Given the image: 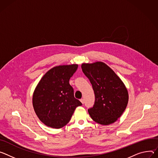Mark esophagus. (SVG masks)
<instances>
[{"instance_id":"esophagus-1","label":"esophagus","mask_w":158,"mask_h":158,"mask_svg":"<svg viewBox=\"0 0 158 158\" xmlns=\"http://www.w3.org/2000/svg\"><path fill=\"white\" fill-rule=\"evenodd\" d=\"M80 102L83 104L84 103V99L83 98H81V99H80Z\"/></svg>"}]
</instances>
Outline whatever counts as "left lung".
Here are the masks:
<instances>
[{
    "instance_id": "1",
    "label": "left lung",
    "mask_w": 158,
    "mask_h": 158,
    "mask_svg": "<svg viewBox=\"0 0 158 158\" xmlns=\"http://www.w3.org/2000/svg\"><path fill=\"white\" fill-rule=\"evenodd\" d=\"M81 68L92 85L95 97L94 107L88 110L89 115L99 124H113L123 114L128 103L129 94L124 83L102 61L83 63Z\"/></svg>"
}]
</instances>
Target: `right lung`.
I'll return each instance as SVG.
<instances>
[{
	"mask_svg": "<svg viewBox=\"0 0 158 158\" xmlns=\"http://www.w3.org/2000/svg\"><path fill=\"white\" fill-rule=\"evenodd\" d=\"M78 64L60 65L50 69L41 78L32 95L35 113L48 127L60 129L66 126L82 103L74 97L69 80Z\"/></svg>",
	"mask_w": 158,
	"mask_h": 158,
	"instance_id": "right-lung-1",
	"label": "right lung"
}]
</instances>
